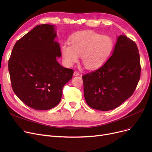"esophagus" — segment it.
Instances as JSON below:
<instances>
[{"label":"esophagus","mask_w":152,"mask_h":152,"mask_svg":"<svg viewBox=\"0 0 152 152\" xmlns=\"http://www.w3.org/2000/svg\"><path fill=\"white\" fill-rule=\"evenodd\" d=\"M79 75V73H78V72H77V71H75L74 73H73V76H78Z\"/></svg>","instance_id":"1"}]
</instances>
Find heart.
Wrapping results in <instances>:
<instances>
[{
    "mask_svg": "<svg viewBox=\"0 0 152 152\" xmlns=\"http://www.w3.org/2000/svg\"><path fill=\"white\" fill-rule=\"evenodd\" d=\"M71 46L65 43L61 47L63 61L71 66L81 56V61L87 69L99 67L113 49L112 39L107 36L87 31L76 35L71 39Z\"/></svg>",
    "mask_w": 152,
    "mask_h": 152,
    "instance_id": "heart-1",
    "label": "heart"
}]
</instances>
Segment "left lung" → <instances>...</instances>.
Segmentation results:
<instances>
[{"mask_svg": "<svg viewBox=\"0 0 152 152\" xmlns=\"http://www.w3.org/2000/svg\"><path fill=\"white\" fill-rule=\"evenodd\" d=\"M136 44L125 35L118 37L112 55L100 68L83 76L84 94L90 107L113 110L133 94L140 76Z\"/></svg>", "mask_w": 152, "mask_h": 152, "instance_id": "obj_1", "label": "left lung"}]
</instances>
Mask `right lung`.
I'll return each mask as SVG.
<instances>
[{"label":"right lung","instance_id":"add662e5","mask_svg":"<svg viewBox=\"0 0 152 152\" xmlns=\"http://www.w3.org/2000/svg\"><path fill=\"white\" fill-rule=\"evenodd\" d=\"M57 36L53 25H37L15 43L9 60L13 92L37 110L57 105L64 86L73 77V70L57 61L61 50Z\"/></svg>","mask_w":152,"mask_h":152}]
</instances>
